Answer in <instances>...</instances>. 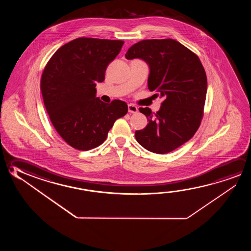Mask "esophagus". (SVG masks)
Here are the masks:
<instances>
[{
  "mask_svg": "<svg viewBox=\"0 0 251 251\" xmlns=\"http://www.w3.org/2000/svg\"><path fill=\"white\" fill-rule=\"evenodd\" d=\"M127 110H128L129 113L136 114V112L138 111V107L135 106L134 104H128V106H127Z\"/></svg>",
  "mask_w": 251,
  "mask_h": 251,
  "instance_id": "1",
  "label": "esophagus"
}]
</instances>
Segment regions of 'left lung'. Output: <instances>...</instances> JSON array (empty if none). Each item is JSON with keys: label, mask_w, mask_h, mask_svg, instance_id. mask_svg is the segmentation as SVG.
I'll list each match as a JSON object with an SVG mask.
<instances>
[{"label": "left lung", "mask_w": 251, "mask_h": 251, "mask_svg": "<svg viewBox=\"0 0 251 251\" xmlns=\"http://www.w3.org/2000/svg\"><path fill=\"white\" fill-rule=\"evenodd\" d=\"M125 57L146 62L148 88L164 99L156 114L149 107H140L149 124L136 130V141L153 153L173 151L191 139L201 125L207 91L201 62L193 51L170 38L138 42Z\"/></svg>", "instance_id": "obj_1"}]
</instances>
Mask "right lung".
Returning a JSON list of instances; mask_svg holds the SVG:
<instances>
[{"label": "right lung", "mask_w": 251, "mask_h": 251, "mask_svg": "<svg viewBox=\"0 0 251 251\" xmlns=\"http://www.w3.org/2000/svg\"><path fill=\"white\" fill-rule=\"evenodd\" d=\"M124 44L79 37L61 46L46 65L40 85L46 111L59 136L73 148L98 147L115 121L127 114L126 103L103 102L95 89Z\"/></svg>", "instance_id": "1"}]
</instances>
